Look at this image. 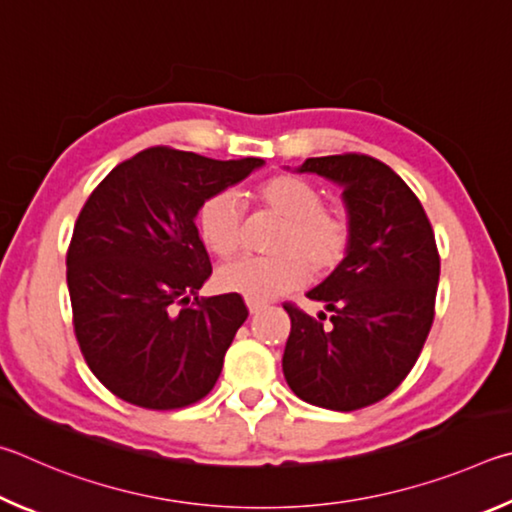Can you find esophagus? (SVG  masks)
<instances>
[{
	"mask_svg": "<svg viewBox=\"0 0 512 512\" xmlns=\"http://www.w3.org/2000/svg\"><path fill=\"white\" fill-rule=\"evenodd\" d=\"M247 308L251 315H256V312H261L265 308V301H254V299H247Z\"/></svg>",
	"mask_w": 512,
	"mask_h": 512,
	"instance_id": "34e87169",
	"label": "esophagus"
}]
</instances>
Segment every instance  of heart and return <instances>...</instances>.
I'll use <instances>...</instances> for the list:
<instances>
[{
  "label": "heart",
  "instance_id": "1",
  "mask_svg": "<svg viewBox=\"0 0 512 512\" xmlns=\"http://www.w3.org/2000/svg\"><path fill=\"white\" fill-rule=\"evenodd\" d=\"M254 200L281 220L270 242L272 256L242 258L220 272L224 290L267 301L301 288L308 276L324 279L342 267L353 245L351 220L326 209L315 184L297 175H274L254 188ZM197 236L220 258H233L245 245L242 211L231 193H215L200 204Z\"/></svg>",
  "mask_w": 512,
  "mask_h": 512
}]
</instances>
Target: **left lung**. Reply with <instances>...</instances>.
I'll use <instances>...</instances> for the list:
<instances>
[{"label": "left lung", "mask_w": 512, "mask_h": 512, "mask_svg": "<svg viewBox=\"0 0 512 512\" xmlns=\"http://www.w3.org/2000/svg\"><path fill=\"white\" fill-rule=\"evenodd\" d=\"M299 173L344 188L353 245L342 267L308 292L330 321L283 303L292 321L283 375L310 405L355 411L387 398L414 369L434 324L441 256L423 204L380 159L310 157Z\"/></svg>", "instance_id": "obj_1"}]
</instances>
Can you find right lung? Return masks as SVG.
<instances>
[{
	"label": "right lung",
	"mask_w": 512,
	"mask_h": 512,
	"mask_svg": "<svg viewBox=\"0 0 512 512\" xmlns=\"http://www.w3.org/2000/svg\"><path fill=\"white\" fill-rule=\"evenodd\" d=\"M263 164L157 146L87 197L67 249L69 299L80 353L116 398L170 411L215 387L249 310L236 292L197 297L211 261L195 215Z\"/></svg>",
	"instance_id": "right-lung-1"
}]
</instances>
